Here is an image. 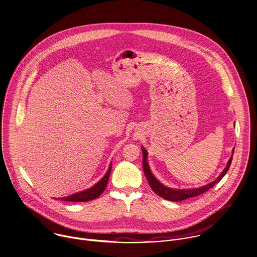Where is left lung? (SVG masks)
Here are the masks:
<instances>
[{"instance_id":"left-lung-1","label":"left lung","mask_w":257,"mask_h":257,"mask_svg":"<svg viewBox=\"0 0 257 257\" xmlns=\"http://www.w3.org/2000/svg\"><path fill=\"white\" fill-rule=\"evenodd\" d=\"M142 150V155H143V161H142V168H143V172L145 174V177L146 179H148L150 185L152 187V189L161 197H163L164 199H167V200H170V201H182V200H185L187 198H190V197H195V196H198L202 193H204L205 191H207L208 189L212 188L215 184H217V183L221 181L223 179V177L226 175V173L228 172L230 166H231V163H232V159H233V155H234V150H233V154H232V157L230 158L229 162H228V165L226 166V168L224 169V171L222 172V174L218 176V178L216 180H214L213 182L209 183V184L205 185V186H202V187H199V188H195V189H184V190H175V189H171V188H168L166 186H164L163 184H161V183L156 179V177L152 174L151 172V169H150V166L148 164V161H146V159H148V152H146L143 148H141Z\"/></svg>"}]
</instances>
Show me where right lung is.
Returning <instances> with one entry per match:
<instances>
[{
    "label": "right lung",
    "instance_id": "obj_1",
    "mask_svg": "<svg viewBox=\"0 0 257 257\" xmlns=\"http://www.w3.org/2000/svg\"><path fill=\"white\" fill-rule=\"evenodd\" d=\"M111 170H112V164H109L108 170L105 173V175L103 176V178L99 182H97L93 187H91L87 190H84L82 192H78V193H75L73 195H70L68 197L61 198V200H63V201H74V202H84V201H90L92 199L97 198L103 192V190L105 189V187L107 185V181H108L109 174H111Z\"/></svg>",
    "mask_w": 257,
    "mask_h": 257
}]
</instances>
